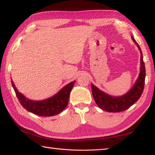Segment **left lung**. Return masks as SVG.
I'll list each match as a JSON object with an SVG mask.
<instances>
[{
	"label": "left lung",
	"mask_w": 155,
	"mask_h": 155,
	"mask_svg": "<svg viewBox=\"0 0 155 155\" xmlns=\"http://www.w3.org/2000/svg\"><path fill=\"white\" fill-rule=\"evenodd\" d=\"M131 39L134 44L137 46L141 53L140 73L132 88L124 95L115 96L107 94L93 84H91L92 96L94 97L96 104L100 108L107 112H120V111L126 110L137 101L143 91L146 75L145 63L143 61L141 49L139 44L137 43L134 37L131 36Z\"/></svg>",
	"instance_id": "obj_1"
}]
</instances>
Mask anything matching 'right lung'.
I'll return each mask as SVG.
<instances>
[{
    "mask_svg": "<svg viewBox=\"0 0 155 155\" xmlns=\"http://www.w3.org/2000/svg\"><path fill=\"white\" fill-rule=\"evenodd\" d=\"M74 82L75 81L71 82L61 88L57 94L48 98L42 100H32L26 98L18 91L14 82L11 80L12 87L21 106L30 112L44 117L55 116L66 108L69 102L70 92Z\"/></svg>",
    "mask_w": 155,
    "mask_h": 155,
    "instance_id": "1",
    "label": "right lung"
}]
</instances>
